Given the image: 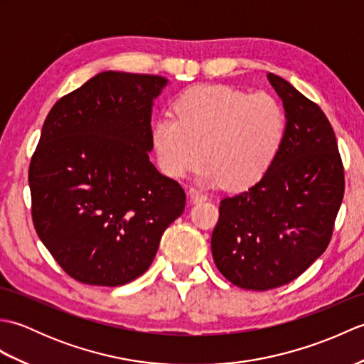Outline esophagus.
Instances as JSON below:
<instances>
[{
	"instance_id": "1",
	"label": "esophagus",
	"mask_w": 364,
	"mask_h": 364,
	"mask_svg": "<svg viewBox=\"0 0 364 364\" xmlns=\"http://www.w3.org/2000/svg\"><path fill=\"white\" fill-rule=\"evenodd\" d=\"M189 196H191L192 200H194V202H202V200L208 198L206 192H203L202 189H198V188H191L189 189Z\"/></svg>"
}]
</instances>
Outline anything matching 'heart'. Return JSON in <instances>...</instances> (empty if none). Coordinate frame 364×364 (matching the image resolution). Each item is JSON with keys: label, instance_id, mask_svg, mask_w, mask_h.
Returning <instances> with one entry per match:
<instances>
[{"label": "heart", "instance_id": "b5f03b06", "mask_svg": "<svg viewBox=\"0 0 364 364\" xmlns=\"http://www.w3.org/2000/svg\"><path fill=\"white\" fill-rule=\"evenodd\" d=\"M173 117L151 128V144L162 172L186 176L206 161L202 178L244 189L274 166L286 137L284 106L277 97L249 95L223 84L196 86L176 97Z\"/></svg>", "mask_w": 364, "mask_h": 364}]
</instances>
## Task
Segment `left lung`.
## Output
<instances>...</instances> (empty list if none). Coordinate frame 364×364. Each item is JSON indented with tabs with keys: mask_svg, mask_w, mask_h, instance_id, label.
Masks as SVG:
<instances>
[{
	"mask_svg": "<svg viewBox=\"0 0 364 364\" xmlns=\"http://www.w3.org/2000/svg\"><path fill=\"white\" fill-rule=\"evenodd\" d=\"M267 78L288 119L282 151L257 184L222 200L211 236L220 274L252 291L296 280L326 252L344 197V167L327 115L280 76Z\"/></svg>",
	"mask_w": 364,
	"mask_h": 364,
	"instance_id": "left-lung-1",
	"label": "left lung"
}]
</instances>
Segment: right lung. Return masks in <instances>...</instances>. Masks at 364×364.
Segmentation results:
<instances>
[{
    "label": "right lung",
    "instance_id": "1",
    "mask_svg": "<svg viewBox=\"0 0 364 364\" xmlns=\"http://www.w3.org/2000/svg\"><path fill=\"white\" fill-rule=\"evenodd\" d=\"M167 80L103 72L58 100L31 158L34 228L76 282L122 286L153 262L186 205L149 151L151 106Z\"/></svg>",
    "mask_w": 364,
    "mask_h": 364
}]
</instances>
